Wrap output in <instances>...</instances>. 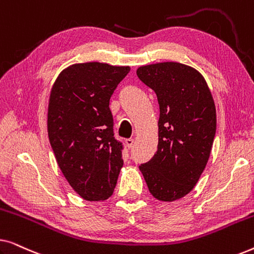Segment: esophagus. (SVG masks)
Masks as SVG:
<instances>
[{
    "label": "esophagus",
    "mask_w": 254,
    "mask_h": 254,
    "mask_svg": "<svg viewBox=\"0 0 254 254\" xmlns=\"http://www.w3.org/2000/svg\"><path fill=\"white\" fill-rule=\"evenodd\" d=\"M134 143H135L134 138H127V140H126V144H127V147L129 148V149L134 147Z\"/></svg>",
    "instance_id": "esophagus-1"
}]
</instances>
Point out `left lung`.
Here are the masks:
<instances>
[{"label":"left lung","mask_w":254,"mask_h":254,"mask_svg":"<svg viewBox=\"0 0 254 254\" xmlns=\"http://www.w3.org/2000/svg\"><path fill=\"white\" fill-rule=\"evenodd\" d=\"M137 77L159 104L158 145L140 165L152 196L171 202L196 185L209 159L216 131V109L206 79L179 62L142 65Z\"/></svg>","instance_id":"8db88e82"}]
</instances>
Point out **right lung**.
Listing matches in <instances>:
<instances>
[{
    "label": "right lung",
    "mask_w": 254,
    "mask_h": 254,
    "mask_svg": "<svg viewBox=\"0 0 254 254\" xmlns=\"http://www.w3.org/2000/svg\"><path fill=\"white\" fill-rule=\"evenodd\" d=\"M129 71L100 62L75 64L52 86L48 138L59 168L84 200L109 199L117 185L123 144L114 138L110 98Z\"/></svg>",
    "instance_id": "right-lung-1"
}]
</instances>
